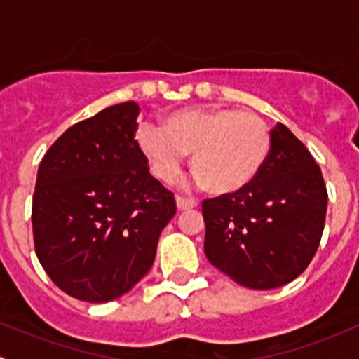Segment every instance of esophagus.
I'll return each instance as SVG.
<instances>
[{"instance_id":"1","label":"esophagus","mask_w":359,"mask_h":359,"mask_svg":"<svg viewBox=\"0 0 359 359\" xmlns=\"http://www.w3.org/2000/svg\"><path fill=\"white\" fill-rule=\"evenodd\" d=\"M198 206V201L193 200V198H186V196H177V208L179 210H189Z\"/></svg>"}]
</instances>
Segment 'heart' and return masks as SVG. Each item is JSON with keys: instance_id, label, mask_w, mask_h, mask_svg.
Wrapping results in <instances>:
<instances>
[{"instance_id": "b5f03b06", "label": "heart", "mask_w": 359, "mask_h": 359, "mask_svg": "<svg viewBox=\"0 0 359 359\" xmlns=\"http://www.w3.org/2000/svg\"><path fill=\"white\" fill-rule=\"evenodd\" d=\"M137 144L161 182H175L184 154L213 193H234L248 186L271 151V130L257 112L233 107L172 112L161 128L140 126Z\"/></svg>"}]
</instances>
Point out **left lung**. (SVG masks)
<instances>
[{
  "instance_id": "left-lung-1",
  "label": "left lung",
  "mask_w": 359,
  "mask_h": 359,
  "mask_svg": "<svg viewBox=\"0 0 359 359\" xmlns=\"http://www.w3.org/2000/svg\"><path fill=\"white\" fill-rule=\"evenodd\" d=\"M328 193L320 166L283 125L248 186L203 200L206 259L253 290L290 283L320 247Z\"/></svg>"
}]
</instances>
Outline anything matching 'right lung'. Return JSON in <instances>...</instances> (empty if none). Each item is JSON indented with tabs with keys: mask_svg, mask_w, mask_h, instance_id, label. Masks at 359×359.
<instances>
[{
	"mask_svg": "<svg viewBox=\"0 0 359 359\" xmlns=\"http://www.w3.org/2000/svg\"><path fill=\"white\" fill-rule=\"evenodd\" d=\"M139 106L76 123L41 159L32 194L34 250L50 280L85 302H109L153 267L175 198L135 140Z\"/></svg>",
	"mask_w": 359,
	"mask_h": 359,
	"instance_id": "1",
	"label": "right lung"
}]
</instances>
